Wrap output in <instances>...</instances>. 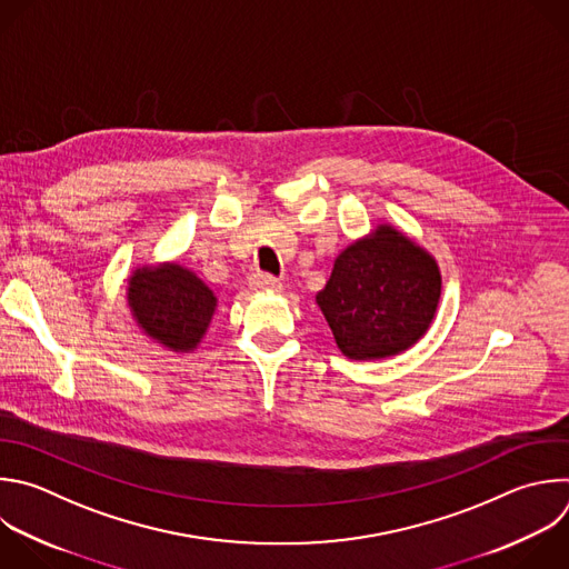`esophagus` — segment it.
I'll return each mask as SVG.
<instances>
[{
    "mask_svg": "<svg viewBox=\"0 0 569 569\" xmlns=\"http://www.w3.org/2000/svg\"><path fill=\"white\" fill-rule=\"evenodd\" d=\"M250 286H252L254 290H277V288L281 286V281H279L277 277L268 274V272H254V274L250 277Z\"/></svg>",
    "mask_w": 569,
    "mask_h": 569,
    "instance_id": "34e87169",
    "label": "esophagus"
}]
</instances>
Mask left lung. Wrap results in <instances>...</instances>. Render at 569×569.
<instances>
[{"mask_svg":"<svg viewBox=\"0 0 569 569\" xmlns=\"http://www.w3.org/2000/svg\"><path fill=\"white\" fill-rule=\"evenodd\" d=\"M438 301V263L389 226L346 248L317 295L339 350L350 359L407 350L427 332Z\"/></svg>","mask_w":569,"mask_h":569,"instance_id":"8db88e82","label":"left lung"}]
</instances>
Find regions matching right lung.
<instances>
[{
  "label": "right lung",
  "instance_id": "obj_1",
  "mask_svg": "<svg viewBox=\"0 0 569 569\" xmlns=\"http://www.w3.org/2000/svg\"><path fill=\"white\" fill-rule=\"evenodd\" d=\"M129 306L149 337L192 350L210 326L217 297L197 274L171 263L138 270L129 281Z\"/></svg>",
  "mask_w": 569,
  "mask_h": 569
}]
</instances>
